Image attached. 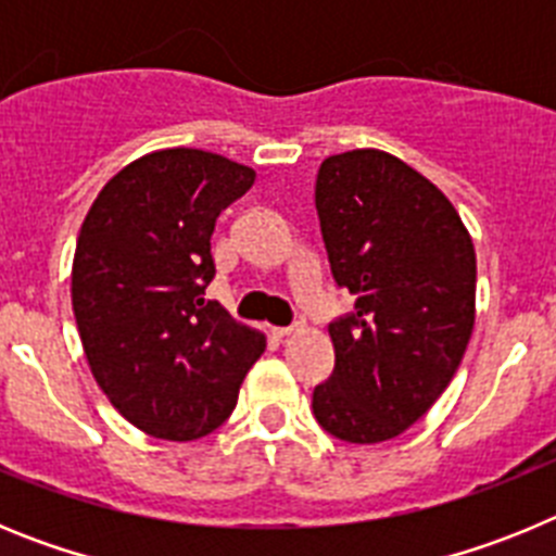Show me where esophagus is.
Masks as SVG:
<instances>
[{
    "instance_id": "34e87169",
    "label": "esophagus",
    "mask_w": 556,
    "mask_h": 556,
    "mask_svg": "<svg viewBox=\"0 0 556 556\" xmlns=\"http://www.w3.org/2000/svg\"><path fill=\"white\" fill-rule=\"evenodd\" d=\"M273 333H275V337H278V339H287V337H292L294 328H273Z\"/></svg>"
}]
</instances>
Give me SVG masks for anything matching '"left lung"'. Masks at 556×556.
<instances>
[{"instance_id":"1","label":"left lung","mask_w":556,"mask_h":556,"mask_svg":"<svg viewBox=\"0 0 556 556\" xmlns=\"http://www.w3.org/2000/svg\"><path fill=\"white\" fill-rule=\"evenodd\" d=\"M314 203L333 278L356 298L328 326L333 372L314 417L345 443H384L431 409L465 356L473 239L429 178L370 147L323 161Z\"/></svg>"}]
</instances>
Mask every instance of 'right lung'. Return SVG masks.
I'll use <instances>...</instances> for the list:
<instances>
[{
	"instance_id": "right-lung-1",
	"label": "right lung",
	"mask_w": 556,
	"mask_h": 556,
	"mask_svg": "<svg viewBox=\"0 0 556 556\" xmlns=\"http://www.w3.org/2000/svg\"><path fill=\"white\" fill-rule=\"evenodd\" d=\"M255 172L172 147L130 161L83 219L72 308L88 367L113 409L144 434L189 443L230 417L267 337L205 301L211 236Z\"/></svg>"
}]
</instances>
